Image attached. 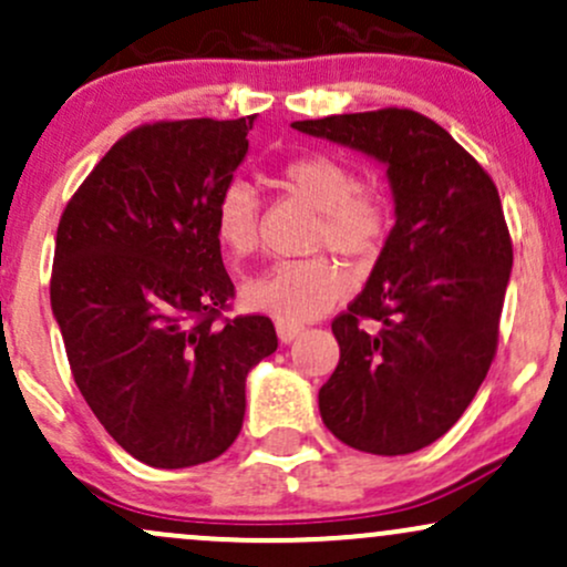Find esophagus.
Wrapping results in <instances>:
<instances>
[{"label":"esophagus","instance_id":"34e87169","mask_svg":"<svg viewBox=\"0 0 567 567\" xmlns=\"http://www.w3.org/2000/svg\"><path fill=\"white\" fill-rule=\"evenodd\" d=\"M303 333V324H298V322H285V320H277V336H279V341L282 343H290V341H296L298 336Z\"/></svg>","mask_w":567,"mask_h":567}]
</instances>
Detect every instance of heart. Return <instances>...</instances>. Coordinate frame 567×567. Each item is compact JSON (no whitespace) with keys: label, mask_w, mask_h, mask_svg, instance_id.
I'll list each match as a JSON object with an SVG mask.
<instances>
[{"label":"heart","mask_w":567,"mask_h":567,"mask_svg":"<svg viewBox=\"0 0 567 567\" xmlns=\"http://www.w3.org/2000/svg\"><path fill=\"white\" fill-rule=\"evenodd\" d=\"M279 186L317 210L311 247L351 261H368L386 243L392 205L375 186L357 184L347 162L330 154H301L279 167ZM216 237L234 258H247L261 243V202L245 181H231L216 202ZM349 290V279L333 258L277 261L243 285V303L250 311L303 322L328 311Z\"/></svg>","instance_id":"b5f03b06"}]
</instances>
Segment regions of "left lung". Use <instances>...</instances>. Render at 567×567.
<instances>
[{
  "instance_id": "1",
  "label": "left lung",
  "mask_w": 567,
  "mask_h": 567,
  "mask_svg": "<svg viewBox=\"0 0 567 567\" xmlns=\"http://www.w3.org/2000/svg\"><path fill=\"white\" fill-rule=\"evenodd\" d=\"M386 165L394 226L365 290L333 320L341 360L324 426L357 451L405 455L464 415L491 370L512 271L498 188L447 130L413 109L292 122Z\"/></svg>"
}]
</instances>
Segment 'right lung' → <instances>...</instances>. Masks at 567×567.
I'll return each mask as SVG.
<instances>
[{
    "mask_svg": "<svg viewBox=\"0 0 567 567\" xmlns=\"http://www.w3.org/2000/svg\"><path fill=\"white\" fill-rule=\"evenodd\" d=\"M256 116L130 130L82 181L55 234L50 303L76 386L133 458H218L245 419V379L277 349L264 315L224 317L234 285L216 202Z\"/></svg>",
    "mask_w": 567,
    "mask_h": 567,
    "instance_id": "right-lung-1",
    "label": "right lung"
}]
</instances>
